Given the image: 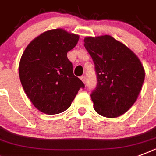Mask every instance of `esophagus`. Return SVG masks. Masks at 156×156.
I'll return each mask as SVG.
<instances>
[{
    "label": "esophagus",
    "mask_w": 156,
    "mask_h": 156,
    "mask_svg": "<svg viewBox=\"0 0 156 156\" xmlns=\"http://www.w3.org/2000/svg\"><path fill=\"white\" fill-rule=\"evenodd\" d=\"M81 80L83 81V83H86V78H85V76H81Z\"/></svg>",
    "instance_id": "obj_1"
}]
</instances>
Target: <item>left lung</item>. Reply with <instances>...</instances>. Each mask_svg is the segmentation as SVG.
Masks as SVG:
<instances>
[{
    "label": "left lung",
    "instance_id": "left-lung-1",
    "mask_svg": "<svg viewBox=\"0 0 156 156\" xmlns=\"http://www.w3.org/2000/svg\"><path fill=\"white\" fill-rule=\"evenodd\" d=\"M84 46L97 74V87L90 95L95 112L115 118L126 113L142 90L145 70L138 56L111 35L87 36Z\"/></svg>",
    "mask_w": 156,
    "mask_h": 156
}]
</instances>
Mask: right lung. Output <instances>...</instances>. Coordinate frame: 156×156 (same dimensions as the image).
Masks as SVG:
<instances>
[{
    "label": "right lung",
    "mask_w": 156,
    "mask_h": 156,
    "mask_svg": "<svg viewBox=\"0 0 156 156\" xmlns=\"http://www.w3.org/2000/svg\"><path fill=\"white\" fill-rule=\"evenodd\" d=\"M79 35L57 28L42 33L27 45L21 56L18 73L30 102L45 114L54 115L70 107L84 84L73 75L67 52Z\"/></svg>",
    "instance_id": "obj_1"
}]
</instances>
